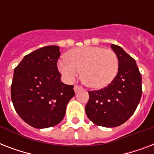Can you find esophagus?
<instances>
[{"mask_svg":"<svg viewBox=\"0 0 154 154\" xmlns=\"http://www.w3.org/2000/svg\"><path fill=\"white\" fill-rule=\"evenodd\" d=\"M82 88L79 85H74V91L75 93H77V92H79L80 90H82Z\"/></svg>","mask_w":154,"mask_h":154,"instance_id":"esophagus-1","label":"esophagus"}]
</instances>
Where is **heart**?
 <instances>
[{"label":"heart","mask_w":154,"mask_h":154,"mask_svg":"<svg viewBox=\"0 0 154 154\" xmlns=\"http://www.w3.org/2000/svg\"><path fill=\"white\" fill-rule=\"evenodd\" d=\"M67 57L58 61V69L68 82H73L82 69L85 82L94 89H101L109 85L118 72L117 54L102 47L76 48L68 53Z\"/></svg>","instance_id":"b5f03b06"}]
</instances>
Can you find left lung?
<instances>
[{"label": "left lung", "instance_id": "1", "mask_svg": "<svg viewBox=\"0 0 154 154\" xmlns=\"http://www.w3.org/2000/svg\"><path fill=\"white\" fill-rule=\"evenodd\" d=\"M111 48L119 60L118 72L108 86L89 91L85 106L91 122L108 128L119 126L134 114L142 93L141 76L135 60L122 47L112 44Z\"/></svg>", "mask_w": 154, "mask_h": 154}]
</instances>
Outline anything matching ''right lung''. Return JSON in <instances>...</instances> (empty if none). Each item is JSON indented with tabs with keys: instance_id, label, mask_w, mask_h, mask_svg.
Wrapping results in <instances>:
<instances>
[{
	"instance_id": "right-lung-1",
	"label": "right lung",
	"mask_w": 154,
	"mask_h": 154,
	"mask_svg": "<svg viewBox=\"0 0 154 154\" xmlns=\"http://www.w3.org/2000/svg\"><path fill=\"white\" fill-rule=\"evenodd\" d=\"M60 55L57 45L42 47L25 56L14 69L11 98L27 124L45 129L59 124L75 93L73 85L60 82L57 67Z\"/></svg>"
}]
</instances>
